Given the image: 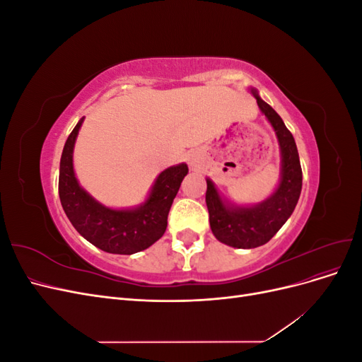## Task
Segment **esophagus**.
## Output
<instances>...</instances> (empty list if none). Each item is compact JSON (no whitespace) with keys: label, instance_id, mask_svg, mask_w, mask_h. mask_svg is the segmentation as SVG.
Listing matches in <instances>:
<instances>
[{"label":"esophagus","instance_id":"34e87169","mask_svg":"<svg viewBox=\"0 0 362 362\" xmlns=\"http://www.w3.org/2000/svg\"><path fill=\"white\" fill-rule=\"evenodd\" d=\"M190 163H192V164H196V160L192 157V158H190Z\"/></svg>","mask_w":362,"mask_h":362}]
</instances>
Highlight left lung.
Listing matches in <instances>:
<instances>
[{
    "instance_id": "1",
    "label": "left lung",
    "mask_w": 362,
    "mask_h": 362,
    "mask_svg": "<svg viewBox=\"0 0 362 362\" xmlns=\"http://www.w3.org/2000/svg\"><path fill=\"white\" fill-rule=\"evenodd\" d=\"M250 92L276 134L281 154V178L276 190L255 205H237L223 199L214 182L206 178L205 202L211 231L218 242L237 249L266 245L293 214L302 190V169L293 134L281 116L261 100L257 89L250 87Z\"/></svg>"
}]
</instances>
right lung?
Returning <instances> with one entry per match:
<instances>
[{
	"label": "right lung",
	"mask_w": 362,
	"mask_h": 362,
	"mask_svg": "<svg viewBox=\"0 0 362 362\" xmlns=\"http://www.w3.org/2000/svg\"><path fill=\"white\" fill-rule=\"evenodd\" d=\"M84 117L78 120L64 144L60 158L59 196L64 213L87 242L108 254L131 255L145 250L163 237L168 214L189 168L185 163L164 169L144 204L134 208L105 206L87 193L74 170V146Z\"/></svg>",
	"instance_id": "obj_1"
}]
</instances>
